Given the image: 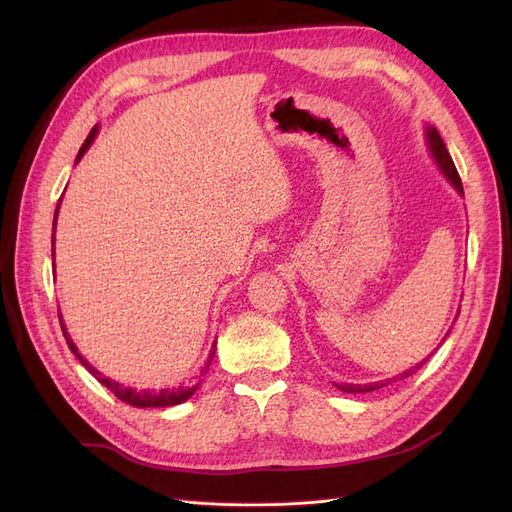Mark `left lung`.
<instances>
[{"instance_id": "left-lung-1", "label": "left lung", "mask_w": 512, "mask_h": 512, "mask_svg": "<svg viewBox=\"0 0 512 512\" xmlns=\"http://www.w3.org/2000/svg\"><path fill=\"white\" fill-rule=\"evenodd\" d=\"M427 143H429V151H431V156H433V160H436V164L440 166V170L444 173V177L451 181V185L453 188L463 196V185H461V179H459V173H457V168H455V164H453V158L448 156V149H446V145H444V141H442V136L438 134V130L433 128V126H427ZM459 316V314H457ZM427 361V359H425ZM425 361H421L418 363L416 367H412V369H406L404 374H399L397 378L401 380V378H408L410 374H414V371L421 367ZM397 378H389V380H384V382H376V384H335L339 391H344V393H369V391H376V389H382V386H386V384H391V382H395Z\"/></svg>"}]
</instances>
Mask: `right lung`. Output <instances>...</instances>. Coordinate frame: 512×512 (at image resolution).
Masks as SVG:
<instances>
[{
	"instance_id": "right-lung-1",
	"label": "right lung",
	"mask_w": 512,
	"mask_h": 512,
	"mask_svg": "<svg viewBox=\"0 0 512 512\" xmlns=\"http://www.w3.org/2000/svg\"><path fill=\"white\" fill-rule=\"evenodd\" d=\"M96 134H98V126H96V128H91L89 136L85 138L83 147L79 149V156H76V162H79V160L85 156V151L89 149V145H91V143H94ZM59 203H61V198H59ZM59 203H57V209H55V218H53V235H51V252H53V256H55V226H57ZM53 265H55V262H53ZM59 322H61V331H64V337H66V342H68V348L74 352L76 359H79V361L85 365V369L89 371L91 376H94L100 384H104L106 389L111 391L117 399L126 401V404H130V406H134V408H166V406H177V404H183L185 399H190V397L196 393L198 384H196V386H179V389H162V391H136V389H132V386H123V384H119V382H115V380H111V378L102 376L100 371H98L94 365L85 361V356L79 352V348L74 346V342L70 339V335L66 333V327H64V320H61V314H59ZM213 356H215V344L211 346V354H209V359H207V369H209V365H211V361H213Z\"/></svg>"
}]
</instances>
